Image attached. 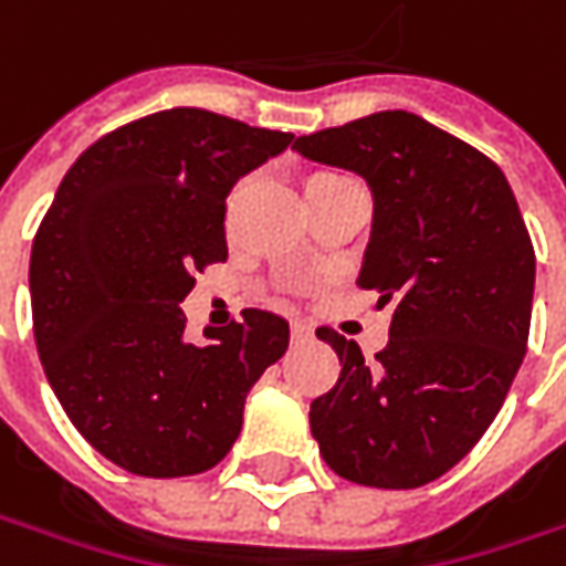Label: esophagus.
<instances>
[{
	"mask_svg": "<svg viewBox=\"0 0 566 566\" xmlns=\"http://www.w3.org/2000/svg\"><path fill=\"white\" fill-rule=\"evenodd\" d=\"M290 337H293L295 346H298V343H308V339H312V327H308V324H298V321H295L293 327H290Z\"/></svg>",
	"mask_w": 566,
	"mask_h": 566,
	"instance_id": "obj_1",
	"label": "esophagus"
}]
</instances>
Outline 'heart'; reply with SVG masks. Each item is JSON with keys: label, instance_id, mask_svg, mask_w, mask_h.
<instances>
[{"label": "heart", "instance_id": "obj_1", "mask_svg": "<svg viewBox=\"0 0 566 566\" xmlns=\"http://www.w3.org/2000/svg\"><path fill=\"white\" fill-rule=\"evenodd\" d=\"M339 179H346V176H339V172H327V169L308 172V176H305V195H308V201H312V198H317L324 188H331L334 182H339Z\"/></svg>", "mask_w": 566, "mask_h": 566}]
</instances>
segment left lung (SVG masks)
I'll return each instance as SVG.
<instances>
[{"label":"left lung","mask_w":566,"mask_h":566,"mask_svg":"<svg viewBox=\"0 0 566 566\" xmlns=\"http://www.w3.org/2000/svg\"><path fill=\"white\" fill-rule=\"evenodd\" d=\"M365 176L375 227L361 290L390 305L375 361L317 327L339 380L312 402L324 463L368 489H419L453 469L507 400L533 321L535 251L501 166L406 109L295 138Z\"/></svg>","instance_id":"8db88e82"}]
</instances>
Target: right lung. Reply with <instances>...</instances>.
Returning a JSON list of instances; mask_svg holds the SVG:
<instances>
[{"label":"right lung","instance_id":"obj_1","mask_svg":"<svg viewBox=\"0 0 566 566\" xmlns=\"http://www.w3.org/2000/svg\"><path fill=\"white\" fill-rule=\"evenodd\" d=\"M293 135L195 106L128 122L65 172L33 235V339L84 441L147 479L217 467L254 380L290 346L245 308L188 343L179 302L227 261V195Z\"/></svg>","mask_w":566,"mask_h":566}]
</instances>
